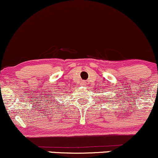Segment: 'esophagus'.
Returning a JSON list of instances; mask_svg holds the SVG:
<instances>
[{"instance_id": "obj_1", "label": "esophagus", "mask_w": 158, "mask_h": 158, "mask_svg": "<svg viewBox=\"0 0 158 158\" xmlns=\"http://www.w3.org/2000/svg\"><path fill=\"white\" fill-rule=\"evenodd\" d=\"M81 86H85V85H86V82H85V81H82L81 82Z\"/></svg>"}]
</instances>
